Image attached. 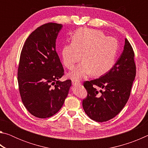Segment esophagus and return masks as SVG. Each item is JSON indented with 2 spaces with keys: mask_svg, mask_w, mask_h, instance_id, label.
<instances>
[{
  "mask_svg": "<svg viewBox=\"0 0 148 148\" xmlns=\"http://www.w3.org/2000/svg\"><path fill=\"white\" fill-rule=\"evenodd\" d=\"M72 83L74 86H79V85H80V82L78 81V80H76V79H72Z\"/></svg>",
  "mask_w": 148,
  "mask_h": 148,
  "instance_id": "esophagus-1",
  "label": "esophagus"
}]
</instances>
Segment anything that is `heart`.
Returning a JSON list of instances; mask_svg holds the SVG:
<instances>
[{
	"mask_svg": "<svg viewBox=\"0 0 148 148\" xmlns=\"http://www.w3.org/2000/svg\"><path fill=\"white\" fill-rule=\"evenodd\" d=\"M119 42L116 38L106 36L99 30L81 29L72 36V42L65 44L61 50L62 62L69 70L83 59L68 76L76 80L92 74L100 76L114 66L119 51ZM82 57H81V56Z\"/></svg>",
	"mask_w": 148,
	"mask_h": 148,
	"instance_id": "1",
	"label": "heart"
}]
</instances>
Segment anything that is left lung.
<instances>
[{
  "label": "left lung",
  "instance_id": "1",
  "mask_svg": "<svg viewBox=\"0 0 148 148\" xmlns=\"http://www.w3.org/2000/svg\"><path fill=\"white\" fill-rule=\"evenodd\" d=\"M134 57L131 45L125 38L123 50L112 69L98 79L84 82L87 97L82 106L91 119L97 122L108 121L123 108L136 76Z\"/></svg>",
  "mask_w": 148,
  "mask_h": 148
}]
</instances>
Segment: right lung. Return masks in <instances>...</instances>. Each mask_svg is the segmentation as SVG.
<instances>
[{
  "label": "right lung",
  "mask_w": 148,
  "mask_h": 148,
  "mask_svg": "<svg viewBox=\"0 0 148 148\" xmlns=\"http://www.w3.org/2000/svg\"><path fill=\"white\" fill-rule=\"evenodd\" d=\"M62 25H42L29 35L21 56L17 72L19 89L27 110L38 118L56 114L64 104L72 86L61 82L64 69L56 52V40Z\"/></svg>",
  "instance_id": "obj_1"
}]
</instances>
